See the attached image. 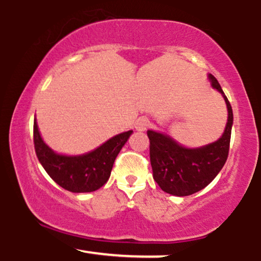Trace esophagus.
<instances>
[{
    "label": "esophagus",
    "mask_w": 261,
    "mask_h": 261,
    "mask_svg": "<svg viewBox=\"0 0 261 261\" xmlns=\"http://www.w3.org/2000/svg\"><path fill=\"white\" fill-rule=\"evenodd\" d=\"M148 126H150V121H148V118L146 117H139L137 122H135V128H137V130L139 132L146 130Z\"/></svg>",
    "instance_id": "34e87169"
}]
</instances>
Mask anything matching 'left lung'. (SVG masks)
Here are the masks:
<instances>
[{
    "mask_svg": "<svg viewBox=\"0 0 261 261\" xmlns=\"http://www.w3.org/2000/svg\"><path fill=\"white\" fill-rule=\"evenodd\" d=\"M208 77L228 108V122L221 139L200 148H186L168 135L147 130L153 180L169 194L186 197L201 191L218 175L228 158L232 109L217 79L211 74Z\"/></svg>",
    "mask_w": 261,
    "mask_h": 261,
    "instance_id": "8db88e82",
    "label": "left lung"
}]
</instances>
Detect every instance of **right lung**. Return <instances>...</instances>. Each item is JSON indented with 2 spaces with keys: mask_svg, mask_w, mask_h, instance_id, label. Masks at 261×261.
Here are the masks:
<instances>
[{
  "mask_svg": "<svg viewBox=\"0 0 261 261\" xmlns=\"http://www.w3.org/2000/svg\"><path fill=\"white\" fill-rule=\"evenodd\" d=\"M132 134V130L113 137L90 153L75 157L61 155L44 144L35 118L33 143L38 161L48 175L61 187L73 193L97 191L109 180L118 152Z\"/></svg>",
  "mask_w": 261,
  "mask_h": 261,
  "instance_id": "right-lung-1",
  "label": "right lung"
}]
</instances>
